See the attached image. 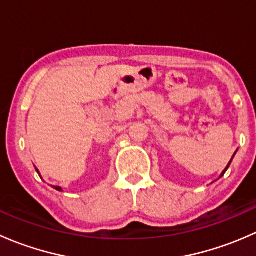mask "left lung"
I'll return each instance as SVG.
<instances>
[{
    "label": "left lung",
    "instance_id": "1",
    "mask_svg": "<svg viewBox=\"0 0 256 256\" xmlns=\"http://www.w3.org/2000/svg\"><path fill=\"white\" fill-rule=\"evenodd\" d=\"M229 164H230V162H229V164H228V166H226V170H224V171H223V174H222V176H223V174H226V170H228Z\"/></svg>",
    "mask_w": 256,
    "mask_h": 256
}]
</instances>
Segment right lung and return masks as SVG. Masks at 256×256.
Masks as SVG:
<instances>
[{"label":"right lung","instance_id":"obj_1","mask_svg":"<svg viewBox=\"0 0 256 256\" xmlns=\"http://www.w3.org/2000/svg\"><path fill=\"white\" fill-rule=\"evenodd\" d=\"M37 172H38V170H37ZM54 188H56V190H62V188H60V187H54Z\"/></svg>","mask_w":256,"mask_h":256}]
</instances>
